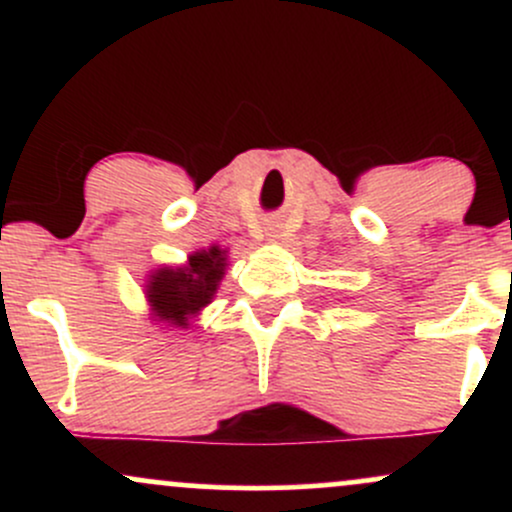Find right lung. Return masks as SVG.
Segmentation results:
<instances>
[{"instance_id":"1","label":"right lung","mask_w":512,"mask_h":512,"mask_svg":"<svg viewBox=\"0 0 512 512\" xmlns=\"http://www.w3.org/2000/svg\"><path fill=\"white\" fill-rule=\"evenodd\" d=\"M228 250L211 245L187 257L182 267H161L146 281V298L158 320L187 327L204 305L211 303L219 281L226 274Z\"/></svg>"}]
</instances>
